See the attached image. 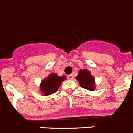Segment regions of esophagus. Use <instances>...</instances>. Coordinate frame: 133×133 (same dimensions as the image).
I'll use <instances>...</instances> for the list:
<instances>
[{
	"mask_svg": "<svg viewBox=\"0 0 133 133\" xmlns=\"http://www.w3.org/2000/svg\"><path fill=\"white\" fill-rule=\"evenodd\" d=\"M68 78H69V79H72V78H73V75H68Z\"/></svg>",
	"mask_w": 133,
	"mask_h": 133,
	"instance_id": "esophagus-1",
	"label": "esophagus"
}]
</instances>
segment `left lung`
<instances>
[{
  "label": "left lung",
  "instance_id": "left-lung-1",
  "mask_svg": "<svg viewBox=\"0 0 133 133\" xmlns=\"http://www.w3.org/2000/svg\"><path fill=\"white\" fill-rule=\"evenodd\" d=\"M76 79L78 81L81 87L83 89L93 91L95 89V81L93 76L88 70H81Z\"/></svg>",
  "mask_w": 133,
  "mask_h": 133
}]
</instances>
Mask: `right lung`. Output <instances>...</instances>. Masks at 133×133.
<instances>
[{
    "label": "right lung",
    "mask_w": 133,
    "mask_h": 133,
    "mask_svg": "<svg viewBox=\"0 0 133 133\" xmlns=\"http://www.w3.org/2000/svg\"><path fill=\"white\" fill-rule=\"evenodd\" d=\"M66 79L65 76L59 77L56 73H51L41 83V91L44 96H49L57 91L61 83Z\"/></svg>",
    "instance_id": "right-lung-1"
}]
</instances>
